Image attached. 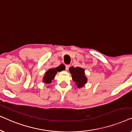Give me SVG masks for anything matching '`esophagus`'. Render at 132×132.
I'll return each instance as SVG.
<instances>
[{
	"mask_svg": "<svg viewBox=\"0 0 132 132\" xmlns=\"http://www.w3.org/2000/svg\"><path fill=\"white\" fill-rule=\"evenodd\" d=\"M70 67V65H65L66 70H68V69H69Z\"/></svg>",
	"mask_w": 132,
	"mask_h": 132,
	"instance_id": "obj_1",
	"label": "esophagus"
}]
</instances>
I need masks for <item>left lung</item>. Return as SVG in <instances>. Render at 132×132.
<instances>
[{
    "mask_svg": "<svg viewBox=\"0 0 132 132\" xmlns=\"http://www.w3.org/2000/svg\"><path fill=\"white\" fill-rule=\"evenodd\" d=\"M72 79L78 88H82L87 82V78L85 75V70L80 67H73L69 68Z\"/></svg>",
    "mask_w": 132,
    "mask_h": 132,
    "instance_id": "1",
    "label": "left lung"
}]
</instances>
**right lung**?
I'll return each instance as SVG.
<instances>
[{
    "instance_id": "right-lung-1",
    "label": "right lung",
    "mask_w": 132,
    "mask_h": 132,
    "mask_svg": "<svg viewBox=\"0 0 132 132\" xmlns=\"http://www.w3.org/2000/svg\"><path fill=\"white\" fill-rule=\"evenodd\" d=\"M63 70H64V68L61 65H59V67H57L55 68H50V69L48 70V71L45 73L44 76L43 77V82H44L45 84H50V83L52 82V80L55 78V75H56L57 72L61 71Z\"/></svg>"
}]
</instances>
